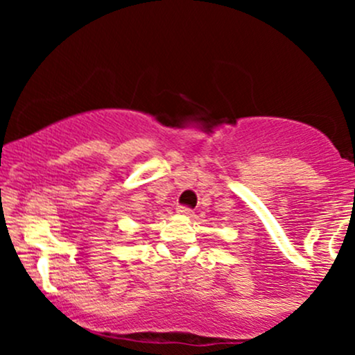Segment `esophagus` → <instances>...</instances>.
Returning a JSON list of instances; mask_svg holds the SVG:
<instances>
[{
  "label": "esophagus",
  "mask_w": 355,
  "mask_h": 355,
  "mask_svg": "<svg viewBox=\"0 0 355 355\" xmlns=\"http://www.w3.org/2000/svg\"><path fill=\"white\" fill-rule=\"evenodd\" d=\"M177 211H178V214H182V215H193V210H191L190 207H185V205L178 207Z\"/></svg>",
  "instance_id": "obj_1"
}]
</instances>
